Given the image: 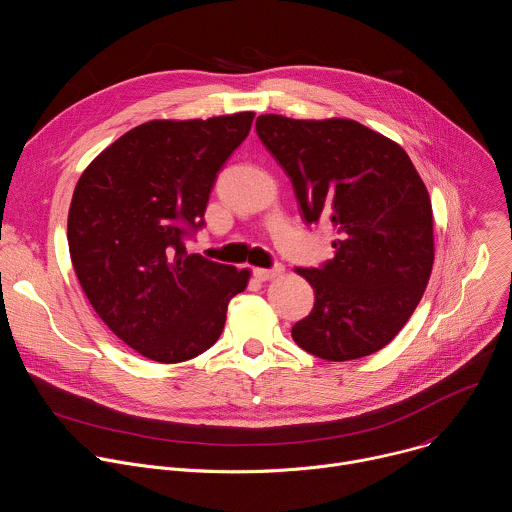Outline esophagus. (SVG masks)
I'll use <instances>...</instances> for the list:
<instances>
[{"mask_svg": "<svg viewBox=\"0 0 512 512\" xmlns=\"http://www.w3.org/2000/svg\"><path fill=\"white\" fill-rule=\"evenodd\" d=\"M253 273H255V277H257L259 281H269V279L279 277V275L283 273V267H281V265H277V267H273V269H261V267H257Z\"/></svg>", "mask_w": 512, "mask_h": 512, "instance_id": "obj_1", "label": "esophagus"}]
</instances>
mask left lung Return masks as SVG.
Segmentation results:
<instances>
[{
  "mask_svg": "<svg viewBox=\"0 0 512 512\" xmlns=\"http://www.w3.org/2000/svg\"><path fill=\"white\" fill-rule=\"evenodd\" d=\"M255 129L289 176L304 221L334 233V259L296 269L316 304L291 336L332 362L385 348L415 312L435 255L431 200L413 162L397 141L352 119L267 113Z\"/></svg>",
  "mask_w": 512,
  "mask_h": 512,
  "instance_id": "8db88e82",
  "label": "left lung"
}]
</instances>
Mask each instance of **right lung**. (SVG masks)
Segmentation results:
<instances>
[{
	"label": "right lung",
	"mask_w": 512,
	"mask_h": 512,
	"mask_svg": "<svg viewBox=\"0 0 512 512\" xmlns=\"http://www.w3.org/2000/svg\"><path fill=\"white\" fill-rule=\"evenodd\" d=\"M255 113L154 119L123 133L81 174L68 208V251L93 310L141 356L176 364L221 336L251 269L188 255L218 170Z\"/></svg>",
	"instance_id": "obj_1"
}]
</instances>
